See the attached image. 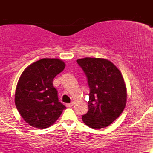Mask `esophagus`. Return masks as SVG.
<instances>
[{"instance_id":"34e87169","label":"esophagus","mask_w":153,"mask_h":153,"mask_svg":"<svg viewBox=\"0 0 153 153\" xmlns=\"http://www.w3.org/2000/svg\"><path fill=\"white\" fill-rule=\"evenodd\" d=\"M73 106V103H67L66 106L67 107H72Z\"/></svg>"}]
</instances>
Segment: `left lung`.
Returning a JSON list of instances; mask_svg holds the SVG:
<instances>
[{"instance_id": "1", "label": "left lung", "mask_w": 153, "mask_h": 153, "mask_svg": "<svg viewBox=\"0 0 153 153\" xmlns=\"http://www.w3.org/2000/svg\"><path fill=\"white\" fill-rule=\"evenodd\" d=\"M77 62L88 79V111L82 122L95 129L104 128L119 117L127 103V88L122 73L106 59L85 57Z\"/></svg>"}]
</instances>
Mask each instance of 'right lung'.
<instances>
[{"label":"right lung","mask_w":153,"mask_h":153,"mask_svg":"<svg viewBox=\"0 0 153 153\" xmlns=\"http://www.w3.org/2000/svg\"><path fill=\"white\" fill-rule=\"evenodd\" d=\"M65 64L56 58H44L28 66L21 75L15 93V104L31 127L45 129L52 125L66 107L58 100L52 81Z\"/></svg>","instance_id":"right-lung-1"}]
</instances>
